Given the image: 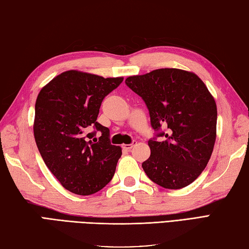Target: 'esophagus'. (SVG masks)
Masks as SVG:
<instances>
[{
  "instance_id": "34e87169",
  "label": "esophagus",
  "mask_w": 249,
  "mask_h": 249,
  "mask_svg": "<svg viewBox=\"0 0 249 249\" xmlns=\"http://www.w3.org/2000/svg\"><path fill=\"white\" fill-rule=\"evenodd\" d=\"M135 144H137V141H133V142L131 143V144H124L123 145V148L124 149V151H130V149L132 148Z\"/></svg>"
}]
</instances>
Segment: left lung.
<instances>
[{
	"label": "left lung",
	"instance_id": "obj_1",
	"mask_svg": "<svg viewBox=\"0 0 249 249\" xmlns=\"http://www.w3.org/2000/svg\"><path fill=\"white\" fill-rule=\"evenodd\" d=\"M125 84L143 98L156 138L143 170L156 184L178 190L194 182L207 166L217 135V105L198 76L161 68L131 76ZM159 136L165 140L159 142Z\"/></svg>",
	"mask_w": 249,
	"mask_h": 249
}]
</instances>
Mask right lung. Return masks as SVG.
Segmentation results:
<instances>
[{
	"instance_id": "add662e5",
	"label": "right lung",
	"mask_w": 249,
	"mask_h": 249,
	"mask_svg": "<svg viewBox=\"0 0 249 249\" xmlns=\"http://www.w3.org/2000/svg\"><path fill=\"white\" fill-rule=\"evenodd\" d=\"M123 80L68 70L52 79L36 97L37 149L50 171L73 194H94L115 175L123 152L110 144L109 129L96 119L104 97Z\"/></svg>"
}]
</instances>
